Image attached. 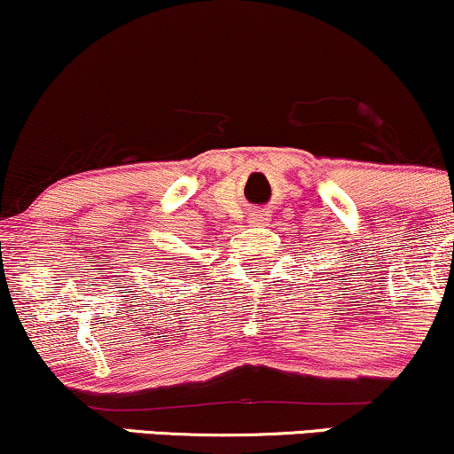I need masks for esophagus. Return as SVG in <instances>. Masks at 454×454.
<instances>
[{
  "mask_svg": "<svg viewBox=\"0 0 454 454\" xmlns=\"http://www.w3.org/2000/svg\"><path fill=\"white\" fill-rule=\"evenodd\" d=\"M269 217L264 215V213H254L252 215V223H256V226H260V223H267Z\"/></svg>",
  "mask_w": 454,
  "mask_h": 454,
  "instance_id": "obj_1",
  "label": "esophagus"
}]
</instances>
